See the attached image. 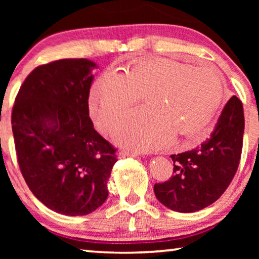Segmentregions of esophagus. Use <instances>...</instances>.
Segmentation results:
<instances>
[{"label": "esophagus", "mask_w": 259, "mask_h": 259, "mask_svg": "<svg viewBox=\"0 0 259 259\" xmlns=\"http://www.w3.org/2000/svg\"><path fill=\"white\" fill-rule=\"evenodd\" d=\"M139 153L138 152H134V151H120L119 152V157L120 158H125V157H136V155H138Z\"/></svg>", "instance_id": "obj_1"}]
</instances>
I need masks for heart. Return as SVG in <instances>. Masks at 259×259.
Instances as JSON below:
<instances>
[{
  "instance_id": "b5f03b06",
  "label": "heart",
  "mask_w": 259,
  "mask_h": 259,
  "mask_svg": "<svg viewBox=\"0 0 259 259\" xmlns=\"http://www.w3.org/2000/svg\"><path fill=\"white\" fill-rule=\"evenodd\" d=\"M145 97L116 140L140 150L165 146L173 137L185 144L203 139L224 99V83L212 65L192 66L175 59L139 61L121 74L106 72L91 90L90 106L99 128L112 133Z\"/></svg>"
}]
</instances>
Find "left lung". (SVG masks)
<instances>
[{
	"mask_svg": "<svg viewBox=\"0 0 259 259\" xmlns=\"http://www.w3.org/2000/svg\"><path fill=\"white\" fill-rule=\"evenodd\" d=\"M244 125L243 104L233 95L201 146L171 155L173 173L167 182L154 185L157 199L173 211L187 213L221 198L238 169Z\"/></svg>",
	"mask_w": 259,
	"mask_h": 259,
	"instance_id": "obj_1",
	"label": "left lung"
}]
</instances>
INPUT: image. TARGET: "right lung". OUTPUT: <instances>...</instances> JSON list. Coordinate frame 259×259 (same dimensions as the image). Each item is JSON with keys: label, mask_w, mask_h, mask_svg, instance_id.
I'll list each match as a JSON object with an SVG mask.
<instances>
[{"label": "right lung", "mask_w": 259, "mask_h": 259, "mask_svg": "<svg viewBox=\"0 0 259 259\" xmlns=\"http://www.w3.org/2000/svg\"><path fill=\"white\" fill-rule=\"evenodd\" d=\"M95 63L62 59L35 68L21 84L12 112L21 173L51 210L84 215L107 199L116 148L90 118L88 97Z\"/></svg>", "instance_id": "1"}]
</instances>
